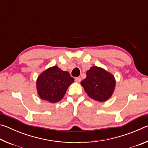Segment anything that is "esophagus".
I'll return each mask as SVG.
<instances>
[{
	"label": "esophagus",
	"instance_id": "esophagus-1",
	"mask_svg": "<svg viewBox=\"0 0 148 148\" xmlns=\"http://www.w3.org/2000/svg\"><path fill=\"white\" fill-rule=\"evenodd\" d=\"M75 80H76V82H81V77H76V79H75Z\"/></svg>",
	"mask_w": 148,
	"mask_h": 148
}]
</instances>
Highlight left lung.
<instances>
[{"instance_id":"1","label":"left lung","mask_w":148,"mask_h":148,"mask_svg":"<svg viewBox=\"0 0 148 148\" xmlns=\"http://www.w3.org/2000/svg\"><path fill=\"white\" fill-rule=\"evenodd\" d=\"M80 84L90 98L102 102L112 96L116 84L113 74L101 67L92 66Z\"/></svg>"}]
</instances>
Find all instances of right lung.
Instances as JSON below:
<instances>
[{
	"instance_id": "obj_1",
	"label": "right lung",
	"mask_w": 148,
	"mask_h": 148,
	"mask_svg": "<svg viewBox=\"0 0 148 148\" xmlns=\"http://www.w3.org/2000/svg\"><path fill=\"white\" fill-rule=\"evenodd\" d=\"M74 82L69 72L55 65L43 71L36 79L37 93L40 98L56 103L63 98L67 89Z\"/></svg>"
}]
</instances>
